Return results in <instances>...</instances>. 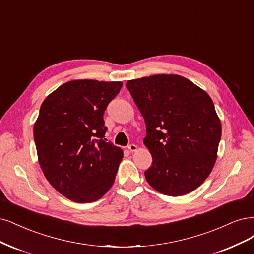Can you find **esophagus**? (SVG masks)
Here are the masks:
<instances>
[{
	"label": "esophagus",
	"mask_w": 254,
	"mask_h": 254,
	"mask_svg": "<svg viewBox=\"0 0 254 254\" xmlns=\"http://www.w3.org/2000/svg\"><path fill=\"white\" fill-rule=\"evenodd\" d=\"M127 149H128L129 152H136L137 149H138V146H137L136 144H129V145L127 146Z\"/></svg>",
	"instance_id": "esophagus-1"
}]
</instances>
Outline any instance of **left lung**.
I'll return each mask as SVG.
<instances>
[{"label":"left lung","instance_id":"8db88e82","mask_svg":"<svg viewBox=\"0 0 254 254\" xmlns=\"http://www.w3.org/2000/svg\"><path fill=\"white\" fill-rule=\"evenodd\" d=\"M126 85L146 126L143 143L153 158L146 182L169 196L194 191L213 169L222 136L211 97L179 75L161 73Z\"/></svg>","mask_w":254,"mask_h":254}]
</instances>
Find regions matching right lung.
Instances as JSON below:
<instances>
[{"instance_id": "right-lung-1", "label": "right lung", "mask_w": 254, "mask_h": 254, "mask_svg": "<svg viewBox=\"0 0 254 254\" xmlns=\"http://www.w3.org/2000/svg\"><path fill=\"white\" fill-rule=\"evenodd\" d=\"M121 81L73 80L46 97L34 126L38 160L55 189L75 202L100 199L124 157L105 142L103 114Z\"/></svg>"}]
</instances>
